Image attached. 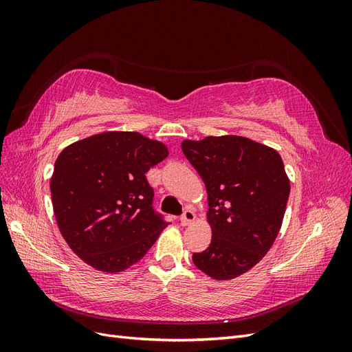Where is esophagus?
<instances>
[{
  "label": "esophagus",
  "mask_w": 352,
  "mask_h": 352,
  "mask_svg": "<svg viewBox=\"0 0 352 352\" xmlns=\"http://www.w3.org/2000/svg\"><path fill=\"white\" fill-rule=\"evenodd\" d=\"M195 220V212L192 210H185L184 214L180 216V223H182V226H188L189 223H192Z\"/></svg>",
  "instance_id": "obj_1"
}]
</instances>
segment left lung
Returning <instances> with one entry per match:
<instances>
[{
    "label": "left lung",
    "mask_w": 352,
    "mask_h": 352,
    "mask_svg": "<svg viewBox=\"0 0 352 352\" xmlns=\"http://www.w3.org/2000/svg\"><path fill=\"white\" fill-rule=\"evenodd\" d=\"M182 151L206 184L212 232L192 261L216 280L238 278L267 254L280 230L291 190L282 157L236 135L186 140Z\"/></svg>",
    "instance_id": "left-lung-1"
}]
</instances>
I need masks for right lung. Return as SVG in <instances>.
Wrapping results in <instances>:
<instances>
[{"mask_svg": "<svg viewBox=\"0 0 352 352\" xmlns=\"http://www.w3.org/2000/svg\"><path fill=\"white\" fill-rule=\"evenodd\" d=\"M167 146L138 132H104L61 151L51 177L58 229L73 252L100 272L140 261L168 225L153 208L145 173Z\"/></svg>", "mask_w": 352, "mask_h": 352, "instance_id": "add662e5", "label": "right lung"}]
</instances>
